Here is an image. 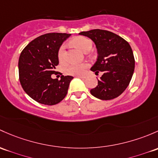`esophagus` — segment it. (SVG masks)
<instances>
[{
	"instance_id": "obj_1",
	"label": "esophagus",
	"mask_w": 158,
	"mask_h": 158,
	"mask_svg": "<svg viewBox=\"0 0 158 158\" xmlns=\"http://www.w3.org/2000/svg\"><path fill=\"white\" fill-rule=\"evenodd\" d=\"M76 77H78V78H80V79H85V78H86V76H76Z\"/></svg>"
}]
</instances>
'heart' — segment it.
<instances>
[{"instance_id":"heart-1","label":"heart","mask_w":158,"mask_h":158,"mask_svg":"<svg viewBox=\"0 0 158 158\" xmlns=\"http://www.w3.org/2000/svg\"><path fill=\"white\" fill-rule=\"evenodd\" d=\"M71 43L76 46L78 49L80 50L82 52H85L89 49H91L92 47V41L88 38L84 36H77L71 40ZM65 44L61 45L58 51V58L60 62H63L65 59ZM88 67L87 64H72L69 65L66 69V73L69 75H82Z\"/></svg>"}]
</instances>
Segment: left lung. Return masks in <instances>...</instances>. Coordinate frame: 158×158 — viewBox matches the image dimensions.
<instances>
[{
  "label": "left lung",
  "mask_w": 158,
  "mask_h": 158,
  "mask_svg": "<svg viewBox=\"0 0 158 158\" xmlns=\"http://www.w3.org/2000/svg\"><path fill=\"white\" fill-rule=\"evenodd\" d=\"M79 34L92 39L97 48V61L91 70L95 73H103L91 94L105 101L118 97L129 85L135 69V59L129 44L120 36L102 29Z\"/></svg>",
  "instance_id": "8db88e82"
}]
</instances>
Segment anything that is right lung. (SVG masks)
Wrapping results in <instances>:
<instances>
[{
  "mask_svg": "<svg viewBox=\"0 0 158 158\" xmlns=\"http://www.w3.org/2000/svg\"><path fill=\"white\" fill-rule=\"evenodd\" d=\"M66 33H48L31 41L21 52L18 67L20 84L33 100L46 105L60 102L67 94L73 77L61 76L52 79L59 64L58 51L70 36Z\"/></svg>",
  "mask_w": 158,
  "mask_h": 158,
  "instance_id": "add662e5",
  "label": "right lung"
}]
</instances>
